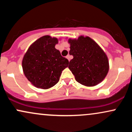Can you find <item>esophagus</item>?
Returning a JSON list of instances; mask_svg holds the SVG:
<instances>
[{"label":"esophagus","mask_w":132,"mask_h":132,"mask_svg":"<svg viewBox=\"0 0 132 132\" xmlns=\"http://www.w3.org/2000/svg\"><path fill=\"white\" fill-rule=\"evenodd\" d=\"M66 58L68 59V60H69V61H70V55H69V54H68V55H67V56H66Z\"/></svg>","instance_id":"34e87169"}]
</instances>
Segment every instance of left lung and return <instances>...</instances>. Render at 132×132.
<instances>
[{"instance_id":"1","label":"left lung","mask_w":132,"mask_h":132,"mask_svg":"<svg viewBox=\"0 0 132 132\" xmlns=\"http://www.w3.org/2000/svg\"><path fill=\"white\" fill-rule=\"evenodd\" d=\"M69 54L73 58L68 68L80 84L94 86L105 78L109 69V61L105 53L89 37L81 36L78 40L69 39Z\"/></svg>"}]
</instances>
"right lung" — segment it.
Returning a JSON list of instances; mask_svg holds the SVG:
<instances>
[{"mask_svg": "<svg viewBox=\"0 0 132 132\" xmlns=\"http://www.w3.org/2000/svg\"><path fill=\"white\" fill-rule=\"evenodd\" d=\"M58 40L46 35L33 43L24 55L23 72L35 87L49 89L58 82L62 71L68 66L69 61L55 48Z\"/></svg>", "mask_w": 132, "mask_h": 132, "instance_id": "obj_1", "label": "right lung"}]
</instances>
